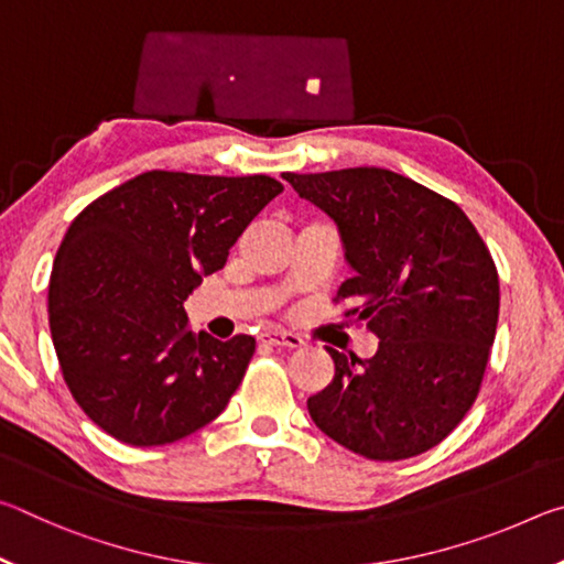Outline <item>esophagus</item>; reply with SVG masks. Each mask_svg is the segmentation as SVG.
Returning <instances> with one entry per match:
<instances>
[{
  "mask_svg": "<svg viewBox=\"0 0 564 564\" xmlns=\"http://www.w3.org/2000/svg\"><path fill=\"white\" fill-rule=\"evenodd\" d=\"M261 340L269 343V346H281V348H301V346H305V340L301 336H295V333H285V330H265Z\"/></svg>",
  "mask_w": 564,
  "mask_h": 564,
  "instance_id": "34e87169",
  "label": "esophagus"
}]
</instances>
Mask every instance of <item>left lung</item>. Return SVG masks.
<instances>
[{"label": "left lung", "instance_id": "obj_1", "mask_svg": "<svg viewBox=\"0 0 564 564\" xmlns=\"http://www.w3.org/2000/svg\"><path fill=\"white\" fill-rule=\"evenodd\" d=\"M338 226L352 271L338 299L380 340L376 356L328 348L336 376L308 413L338 445L405 460L473 408L500 313L498 271L460 206L388 169L283 174Z\"/></svg>", "mask_w": 564, "mask_h": 564}]
</instances>
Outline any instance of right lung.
Here are the masks:
<instances>
[{"label":"right lung","mask_w":564,"mask_h":564,"mask_svg":"<svg viewBox=\"0 0 564 564\" xmlns=\"http://www.w3.org/2000/svg\"><path fill=\"white\" fill-rule=\"evenodd\" d=\"M283 191L271 176L147 171L74 218L50 279V328L76 403L104 433L154 447L224 413L256 350L186 328L184 301Z\"/></svg>","instance_id":"obj_1"}]
</instances>
